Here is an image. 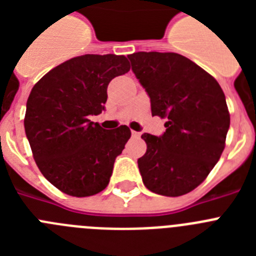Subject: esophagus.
I'll return each mask as SVG.
<instances>
[{"instance_id": "34e87169", "label": "esophagus", "mask_w": 256, "mask_h": 256, "mask_svg": "<svg viewBox=\"0 0 256 256\" xmlns=\"http://www.w3.org/2000/svg\"><path fill=\"white\" fill-rule=\"evenodd\" d=\"M132 136H133V137H136V138H138L140 136H141V133L136 132V130H132Z\"/></svg>"}]
</instances>
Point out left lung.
I'll list each match as a JSON object with an SVG mask.
<instances>
[{"instance_id":"obj_1","label":"left lung","mask_w":256,"mask_h":256,"mask_svg":"<svg viewBox=\"0 0 256 256\" xmlns=\"http://www.w3.org/2000/svg\"><path fill=\"white\" fill-rule=\"evenodd\" d=\"M132 72L165 118L162 136H141L148 150L138 159L144 184L162 196H180L200 184L224 150L230 128L220 86L194 61L174 52L128 55Z\"/></svg>"}]
</instances>
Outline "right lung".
<instances>
[{
  "mask_svg": "<svg viewBox=\"0 0 256 256\" xmlns=\"http://www.w3.org/2000/svg\"><path fill=\"white\" fill-rule=\"evenodd\" d=\"M126 56L83 55L50 70L32 90L24 128L44 178L76 198L106 188L130 130H105L90 120L105 110L108 86L128 73Z\"/></svg>",
  "mask_w": 256,
  "mask_h": 256,
  "instance_id": "add662e5",
  "label": "right lung"
}]
</instances>
